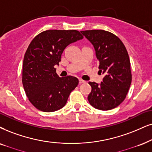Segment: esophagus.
Listing matches in <instances>:
<instances>
[{"label":"esophagus","mask_w":152,"mask_h":152,"mask_svg":"<svg viewBox=\"0 0 152 152\" xmlns=\"http://www.w3.org/2000/svg\"><path fill=\"white\" fill-rule=\"evenodd\" d=\"M84 83H86L85 80H82V79H79V83H80V84Z\"/></svg>","instance_id":"34e87169"}]
</instances>
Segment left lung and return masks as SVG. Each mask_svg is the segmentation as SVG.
<instances>
[{"mask_svg": "<svg viewBox=\"0 0 152 152\" xmlns=\"http://www.w3.org/2000/svg\"><path fill=\"white\" fill-rule=\"evenodd\" d=\"M93 44L99 62V72L104 75L100 84L89 82L90 105L99 110H110L126 98L132 81L130 62L126 47L116 35L104 30L80 31Z\"/></svg>", "mask_w": 152, "mask_h": 152, "instance_id": "1", "label": "left lung"}]
</instances>
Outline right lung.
I'll return each mask as SVG.
<instances>
[{
    "label": "right lung",
    "instance_id": "obj_1",
    "mask_svg": "<svg viewBox=\"0 0 152 152\" xmlns=\"http://www.w3.org/2000/svg\"><path fill=\"white\" fill-rule=\"evenodd\" d=\"M83 38L76 30H47L31 42L23 61L22 84L28 100L38 110L53 112L62 108L78 86L77 78L59 77L55 66L66 46Z\"/></svg>",
    "mask_w": 152,
    "mask_h": 152
}]
</instances>
